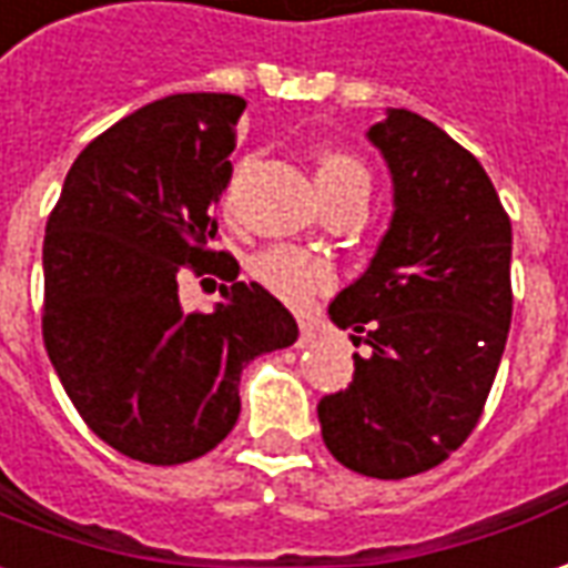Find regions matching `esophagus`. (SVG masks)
<instances>
[{
    "label": "esophagus",
    "mask_w": 568,
    "mask_h": 568,
    "mask_svg": "<svg viewBox=\"0 0 568 568\" xmlns=\"http://www.w3.org/2000/svg\"><path fill=\"white\" fill-rule=\"evenodd\" d=\"M315 343V324L300 322V346H312Z\"/></svg>",
    "instance_id": "1"
}]
</instances>
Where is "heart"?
<instances>
[{
  "label": "heart",
  "instance_id": "obj_1",
  "mask_svg": "<svg viewBox=\"0 0 568 568\" xmlns=\"http://www.w3.org/2000/svg\"><path fill=\"white\" fill-rule=\"evenodd\" d=\"M315 185L322 191L324 203L336 197H365L371 194V175L365 163L343 154L327 151L315 163ZM253 275L260 277L268 291L281 296L291 306H306L318 293L334 284V268L318 256H308L293 246H275L253 262Z\"/></svg>",
  "mask_w": 568,
  "mask_h": 568
}]
</instances>
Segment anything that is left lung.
Returning a JSON list of instances; mask_svg holds the SVG:
<instances>
[{
    "label": "left lung",
    "mask_w": 568,
    "mask_h": 568,
    "mask_svg": "<svg viewBox=\"0 0 568 568\" xmlns=\"http://www.w3.org/2000/svg\"><path fill=\"white\" fill-rule=\"evenodd\" d=\"M367 139L393 175V222L327 308L367 352L318 420L343 467L405 479L479 424L514 315V232L479 160L420 113L389 108Z\"/></svg>",
    "instance_id": "obj_1"
}]
</instances>
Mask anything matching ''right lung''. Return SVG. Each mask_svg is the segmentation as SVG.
Masks as SVG:
<instances>
[{"label": "right lung", "mask_w": 568, "mask_h": 568, "mask_svg": "<svg viewBox=\"0 0 568 568\" xmlns=\"http://www.w3.org/2000/svg\"><path fill=\"white\" fill-rule=\"evenodd\" d=\"M246 101L187 92L144 104L73 160L42 244V339L64 393L120 455L172 467L213 452L241 414V371L300 336L237 260L213 250ZM219 274L187 316L178 272Z\"/></svg>", "instance_id": "right-lung-1"}]
</instances>
